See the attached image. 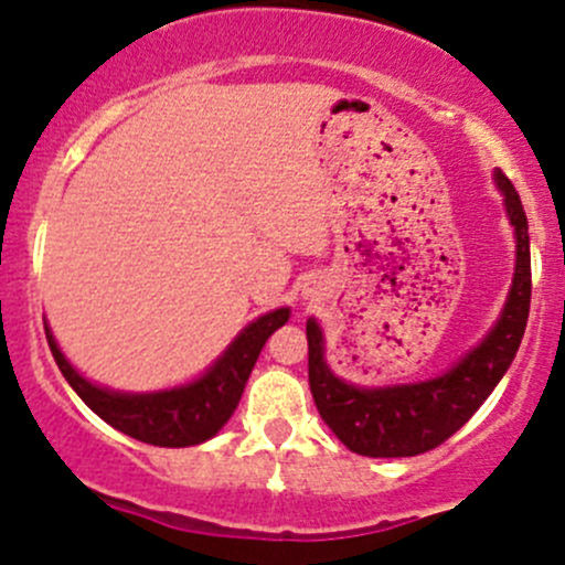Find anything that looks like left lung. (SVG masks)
I'll return each instance as SVG.
<instances>
[{
  "label": "left lung",
  "mask_w": 565,
  "mask_h": 565,
  "mask_svg": "<svg viewBox=\"0 0 565 565\" xmlns=\"http://www.w3.org/2000/svg\"><path fill=\"white\" fill-rule=\"evenodd\" d=\"M498 186L518 233V267L507 308L490 335L452 371L423 384L360 390L332 376L322 352V330L308 319V384L328 427L352 452L414 457L436 449L477 414L518 354L531 311V241L514 183L498 170Z\"/></svg>",
  "instance_id": "left-lung-1"
}]
</instances>
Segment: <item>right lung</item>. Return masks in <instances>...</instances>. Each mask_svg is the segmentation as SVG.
<instances>
[{
	"label": "right lung",
	"instance_id": "obj_1",
	"mask_svg": "<svg viewBox=\"0 0 565 565\" xmlns=\"http://www.w3.org/2000/svg\"><path fill=\"white\" fill-rule=\"evenodd\" d=\"M287 319L289 308L265 313L235 338L233 347L224 352V358L203 379H198L189 387L153 392V395H121V392L94 387L64 360V354L58 352L56 341L47 330L45 338L62 376L67 379L70 387L78 392L81 401L97 417H103L116 430L127 433V436L138 438L142 444L194 447V444H203L211 436H216L224 423L233 417L243 387L248 382V373H252L254 362L263 352L265 341Z\"/></svg>",
	"mask_w": 565,
	"mask_h": 565
}]
</instances>
